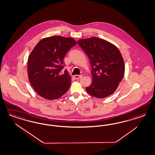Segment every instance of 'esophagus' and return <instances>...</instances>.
Returning <instances> with one entry per match:
<instances>
[{"instance_id":"1","label":"esophagus","mask_w":155,"mask_h":155,"mask_svg":"<svg viewBox=\"0 0 155 155\" xmlns=\"http://www.w3.org/2000/svg\"><path fill=\"white\" fill-rule=\"evenodd\" d=\"M83 77V75H75V76H74V78H75L76 79H80V78H81Z\"/></svg>"}]
</instances>
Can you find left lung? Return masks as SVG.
<instances>
[{
	"label": "left lung",
	"instance_id": "8db88e82",
	"mask_svg": "<svg viewBox=\"0 0 155 155\" xmlns=\"http://www.w3.org/2000/svg\"><path fill=\"white\" fill-rule=\"evenodd\" d=\"M78 45L88 57L92 82L86 87L90 95L104 98L112 94L124 75L122 55L113 44L93 37L78 40Z\"/></svg>",
	"mask_w": 155,
	"mask_h": 155
}]
</instances>
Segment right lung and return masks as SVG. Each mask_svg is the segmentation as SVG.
<instances>
[{
	"instance_id": "1",
	"label": "right lung",
	"mask_w": 155,
	"mask_h": 155,
	"mask_svg": "<svg viewBox=\"0 0 155 155\" xmlns=\"http://www.w3.org/2000/svg\"><path fill=\"white\" fill-rule=\"evenodd\" d=\"M76 45L71 38L54 36L40 40L28 59L30 84L38 94L47 100L60 97L68 90L71 78L67 70L63 74L64 58Z\"/></svg>"
}]
</instances>
